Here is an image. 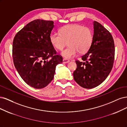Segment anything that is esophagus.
<instances>
[{
    "label": "esophagus",
    "instance_id": "34e87169",
    "mask_svg": "<svg viewBox=\"0 0 127 127\" xmlns=\"http://www.w3.org/2000/svg\"><path fill=\"white\" fill-rule=\"evenodd\" d=\"M69 62V61L68 60H67V59H63V63H64V64H66V63H67Z\"/></svg>",
    "mask_w": 127,
    "mask_h": 127
}]
</instances>
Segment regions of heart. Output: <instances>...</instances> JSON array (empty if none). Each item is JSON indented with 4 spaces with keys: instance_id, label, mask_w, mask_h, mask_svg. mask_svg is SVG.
<instances>
[{
    "instance_id": "b5f03b06",
    "label": "heart",
    "mask_w": 127,
    "mask_h": 127,
    "mask_svg": "<svg viewBox=\"0 0 127 127\" xmlns=\"http://www.w3.org/2000/svg\"><path fill=\"white\" fill-rule=\"evenodd\" d=\"M93 35L92 31L87 27L80 25H67L61 28L60 34L54 33L50 36V42L57 50L61 51L68 44L62 54L66 59L87 53L92 46Z\"/></svg>"
}]
</instances>
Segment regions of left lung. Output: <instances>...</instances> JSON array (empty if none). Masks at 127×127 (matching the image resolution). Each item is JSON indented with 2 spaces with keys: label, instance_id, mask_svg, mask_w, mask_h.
Wrapping results in <instances>:
<instances>
[{
  "label": "left lung",
  "instance_id": "1",
  "mask_svg": "<svg viewBox=\"0 0 127 127\" xmlns=\"http://www.w3.org/2000/svg\"><path fill=\"white\" fill-rule=\"evenodd\" d=\"M114 54L112 36L100 23L95 21L92 46L82 56V61H75L77 68L73 77L76 82L85 89L101 84L111 71Z\"/></svg>",
  "mask_w": 127,
  "mask_h": 127
}]
</instances>
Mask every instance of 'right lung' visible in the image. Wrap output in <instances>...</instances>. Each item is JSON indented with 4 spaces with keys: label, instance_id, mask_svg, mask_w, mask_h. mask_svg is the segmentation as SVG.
I'll list each match as a JSON object with an SVG mask.
<instances>
[{
    "label": "right lung",
    "instance_id": "right-lung-1",
    "mask_svg": "<svg viewBox=\"0 0 127 127\" xmlns=\"http://www.w3.org/2000/svg\"><path fill=\"white\" fill-rule=\"evenodd\" d=\"M52 20L36 19L19 31L13 40L15 67L25 82L42 89L54 78L56 66L63 62L50 42L54 27Z\"/></svg>",
    "mask_w": 127,
    "mask_h": 127
}]
</instances>
